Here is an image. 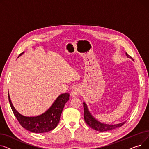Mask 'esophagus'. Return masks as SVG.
I'll return each mask as SVG.
<instances>
[{"mask_svg": "<svg viewBox=\"0 0 149 149\" xmlns=\"http://www.w3.org/2000/svg\"><path fill=\"white\" fill-rule=\"evenodd\" d=\"M80 93H81L80 87L78 86H74V88L72 89L71 94H72V95L73 96V97H77V96L79 95Z\"/></svg>", "mask_w": 149, "mask_h": 149, "instance_id": "esophagus-1", "label": "esophagus"}]
</instances>
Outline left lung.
<instances>
[{"mask_svg":"<svg viewBox=\"0 0 149 149\" xmlns=\"http://www.w3.org/2000/svg\"><path fill=\"white\" fill-rule=\"evenodd\" d=\"M126 56L128 58H132L130 55H129L127 53H126ZM84 104V120L85 123L88 125L92 129L99 131V132H104V131H108V130H111L112 129H114L118 127H120L121 126H123L125 123L126 121L123 122V123H121L120 124L117 125H106V124H103L100 123V122L94 119L91 115L90 114V113L87 108V107L86 105V104L85 103Z\"/></svg>","mask_w":149,"mask_h":149,"instance_id":"8db88e82","label":"left lung"}]
</instances>
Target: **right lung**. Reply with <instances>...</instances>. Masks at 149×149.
Wrapping results in <instances>:
<instances>
[{"instance_id":"add662e5","label":"right lung","mask_w":149,"mask_h":149,"mask_svg":"<svg viewBox=\"0 0 149 149\" xmlns=\"http://www.w3.org/2000/svg\"><path fill=\"white\" fill-rule=\"evenodd\" d=\"M23 52L19 55L21 56ZM69 94H61L52 107L42 115L37 117H24L17 112L11 103L8 94V99L12 111L20 125L26 130L33 133H45L55 129L60 120L65 103L69 100Z\"/></svg>"}]
</instances>
